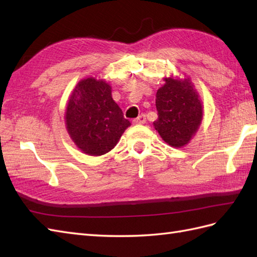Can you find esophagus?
<instances>
[{
	"label": "esophagus",
	"instance_id": "obj_1",
	"mask_svg": "<svg viewBox=\"0 0 257 257\" xmlns=\"http://www.w3.org/2000/svg\"><path fill=\"white\" fill-rule=\"evenodd\" d=\"M133 122H134V124H144V123H146V116L145 114H140L139 117L133 120Z\"/></svg>",
	"mask_w": 257,
	"mask_h": 257
}]
</instances>
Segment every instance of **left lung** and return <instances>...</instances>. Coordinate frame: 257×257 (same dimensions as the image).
I'll list each match as a JSON object with an SVG mask.
<instances>
[{
  "instance_id": "1",
  "label": "left lung",
  "mask_w": 257,
  "mask_h": 257,
  "mask_svg": "<svg viewBox=\"0 0 257 257\" xmlns=\"http://www.w3.org/2000/svg\"><path fill=\"white\" fill-rule=\"evenodd\" d=\"M163 81L156 94L158 119L154 127L167 145L182 148L200 128L203 103L191 78L171 75Z\"/></svg>"
}]
</instances>
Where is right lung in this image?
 <instances>
[{"mask_svg": "<svg viewBox=\"0 0 257 257\" xmlns=\"http://www.w3.org/2000/svg\"><path fill=\"white\" fill-rule=\"evenodd\" d=\"M65 127L85 155L99 157L114 148L130 121L112 99L111 86L94 76L79 80L70 92Z\"/></svg>", "mask_w": 257, "mask_h": 257, "instance_id": "1", "label": "right lung"}]
</instances>
